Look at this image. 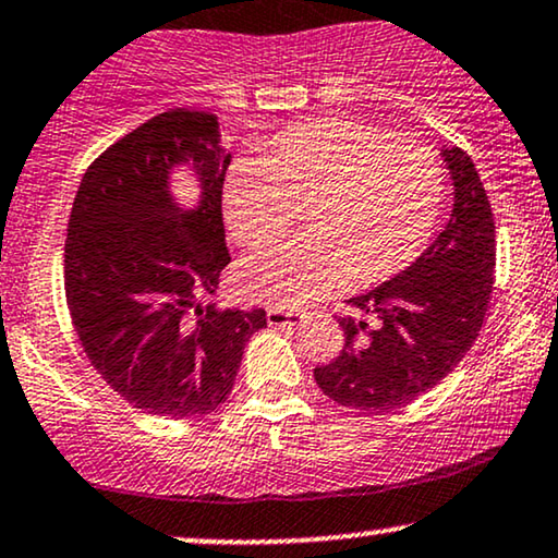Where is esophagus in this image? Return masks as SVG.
I'll return each mask as SVG.
<instances>
[{"instance_id": "esophagus-1", "label": "esophagus", "mask_w": 558, "mask_h": 558, "mask_svg": "<svg viewBox=\"0 0 558 558\" xmlns=\"http://www.w3.org/2000/svg\"><path fill=\"white\" fill-rule=\"evenodd\" d=\"M303 322H306V312H299V308H267V324L270 327H299Z\"/></svg>"}]
</instances>
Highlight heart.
I'll list each match as a JSON object with an SVG mask.
<instances>
[{
  "label": "heart",
  "instance_id": "obj_1",
  "mask_svg": "<svg viewBox=\"0 0 558 558\" xmlns=\"http://www.w3.org/2000/svg\"><path fill=\"white\" fill-rule=\"evenodd\" d=\"M442 203L440 161L425 144L373 123L322 118L239 159L223 185L229 234L263 250L301 210L306 234L239 267L250 299L295 308L348 280L376 286L404 272L433 239Z\"/></svg>",
  "mask_w": 558,
  "mask_h": 558
}]
</instances>
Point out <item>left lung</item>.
I'll return each mask as SVG.
<instances>
[{
  "instance_id": "8db88e82",
  "label": "left lung",
  "mask_w": 558,
  "mask_h": 558,
  "mask_svg": "<svg viewBox=\"0 0 558 558\" xmlns=\"http://www.w3.org/2000/svg\"><path fill=\"white\" fill-rule=\"evenodd\" d=\"M442 157L456 187L448 227L404 272L348 301L377 327L340 316V355L314 368L337 404L361 412L412 404L463 361L484 327L495 288V216L469 154L446 149Z\"/></svg>"
}]
</instances>
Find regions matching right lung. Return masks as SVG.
<instances>
[{
	"label": "right lung",
	"mask_w": 558,
	"mask_h": 558,
	"mask_svg": "<svg viewBox=\"0 0 558 558\" xmlns=\"http://www.w3.org/2000/svg\"><path fill=\"white\" fill-rule=\"evenodd\" d=\"M231 157L210 112L174 108L125 133L84 172L63 246V291L89 363L157 417H203L234 389L265 308L203 306L231 263L221 195ZM193 163L204 197L182 211L166 187Z\"/></svg>",
	"instance_id": "obj_1"
}]
</instances>
